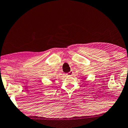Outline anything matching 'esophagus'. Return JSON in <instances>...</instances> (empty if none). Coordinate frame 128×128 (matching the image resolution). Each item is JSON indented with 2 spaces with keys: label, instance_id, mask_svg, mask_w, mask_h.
<instances>
[{
  "label": "esophagus",
  "instance_id": "34e87169",
  "mask_svg": "<svg viewBox=\"0 0 128 128\" xmlns=\"http://www.w3.org/2000/svg\"><path fill=\"white\" fill-rule=\"evenodd\" d=\"M72 74H73V72H72V71H70V72H68V73L67 74V75L68 76H72Z\"/></svg>",
  "mask_w": 128,
  "mask_h": 128
}]
</instances>
